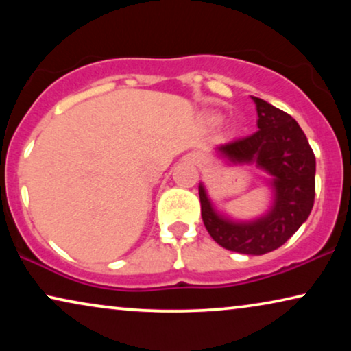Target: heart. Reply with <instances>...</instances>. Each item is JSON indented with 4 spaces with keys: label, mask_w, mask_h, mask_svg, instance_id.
I'll return each mask as SVG.
<instances>
[{
    "label": "heart",
    "mask_w": 351,
    "mask_h": 351,
    "mask_svg": "<svg viewBox=\"0 0 351 351\" xmlns=\"http://www.w3.org/2000/svg\"><path fill=\"white\" fill-rule=\"evenodd\" d=\"M208 123L210 126H219V124L222 123V117H220V114H209Z\"/></svg>",
    "instance_id": "1"
}]
</instances>
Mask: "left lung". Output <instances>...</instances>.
Listing matches in <instances>:
<instances>
[{
    "label": "left lung",
    "instance_id": "8db88e82",
    "mask_svg": "<svg viewBox=\"0 0 351 351\" xmlns=\"http://www.w3.org/2000/svg\"><path fill=\"white\" fill-rule=\"evenodd\" d=\"M258 131L241 141L220 145L217 153L230 165H256L270 179V209L252 220H234L214 208L203 182L201 217L220 246L239 254L262 256L282 246L308 219L315 201L316 161L304 131L291 114L252 97Z\"/></svg>",
    "mask_w": 351,
    "mask_h": 351
}]
</instances>
